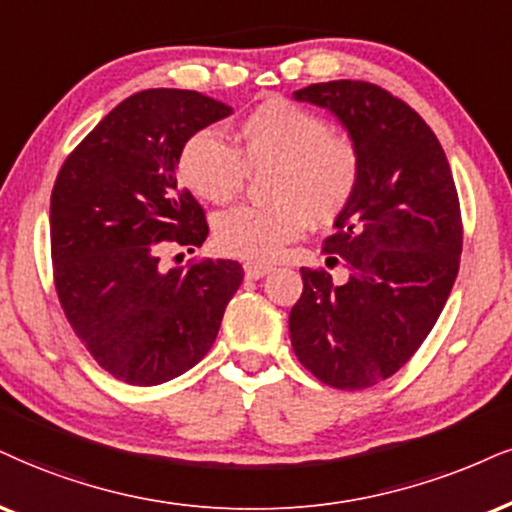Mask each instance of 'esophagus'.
<instances>
[{
	"label": "esophagus",
	"mask_w": 512,
	"mask_h": 512,
	"mask_svg": "<svg viewBox=\"0 0 512 512\" xmlns=\"http://www.w3.org/2000/svg\"><path fill=\"white\" fill-rule=\"evenodd\" d=\"M270 270H273V268H270L268 263H258V261L244 263V275L249 277V280H261V277L268 275Z\"/></svg>",
	"instance_id": "esophagus-1"
}]
</instances>
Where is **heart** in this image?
Returning <instances> with one entry per match:
<instances>
[{"mask_svg":"<svg viewBox=\"0 0 512 512\" xmlns=\"http://www.w3.org/2000/svg\"><path fill=\"white\" fill-rule=\"evenodd\" d=\"M237 151L213 130H197L180 149L185 185L211 204H227L246 175L270 168L268 206H237L220 213L213 237L225 254L270 261L304 235L308 220L330 225L356 192L361 154L349 135L327 130L325 118L273 97L239 121Z\"/></svg>","mask_w":512,"mask_h":512,"instance_id":"b5f03b06","label":"heart"}]
</instances>
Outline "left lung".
Wrapping results in <instances>:
<instances>
[{"mask_svg": "<svg viewBox=\"0 0 512 512\" xmlns=\"http://www.w3.org/2000/svg\"><path fill=\"white\" fill-rule=\"evenodd\" d=\"M327 109L361 154L356 192L325 239L327 270L301 268L304 292L289 313L296 358L320 382L368 389L410 361L456 282L463 223L437 135L406 102L361 80L294 92Z\"/></svg>", "mask_w": 512, "mask_h": 512, "instance_id": "1", "label": "left lung"}]
</instances>
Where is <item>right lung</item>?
Wrapping results in <instances>:
<instances>
[{
	"mask_svg": "<svg viewBox=\"0 0 512 512\" xmlns=\"http://www.w3.org/2000/svg\"><path fill=\"white\" fill-rule=\"evenodd\" d=\"M232 109L192 90L132 94L63 161L52 189L54 285L73 332L116 380L154 387L194 368L242 285L237 261L163 268L206 242L204 208L180 187L192 132Z\"/></svg>",
	"mask_w": 512,
	"mask_h": 512,
	"instance_id": "add662e5",
	"label": "right lung"
}]
</instances>
